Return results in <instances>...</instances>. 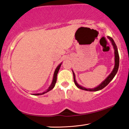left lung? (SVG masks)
<instances>
[{
  "mask_svg": "<svg viewBox=\"0 0 129 129\" xmlns=\"http://www.w3.org/2000/svg\"><path fill=\"white\" fill-rule=\"evenodd\" d=\"M108 39L110 41V42L112 43V44L113 46V48H114V62H115V64H114V68H113L112 72L110 73V75H109L108 77H106V79L103 82H102L99 86H97V87H95V88H94L90 89V88H86L84 86L80 85L77 82V81H76L75 74V73H74V72L72 71L73 74L74 82H75V85L77 86L78 88L82 89V90L89 91H95L100 90L108 85L109 84V82H110L113 79V78L114 77V76L117 74L118 70L119 64V57L118 52L117 45H116V44H115V43L114 41V40H113V39L112 38H110V36H108Z\"/></svg>",
  "mask_w": 129,
  "mask_h": 129,
  "instance_id": "left-lung-1",
  "label": "left lung"
}]
</instances>
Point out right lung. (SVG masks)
Listing matches in <instances>:
<instances>
[{"label":"right lung","instance_id":"add662e5","mask_svg":"<svg viewBox=\"0 0 129 129\" xmlns=\"http://www.w3.org/2000/svg\"><path fill=\"white\" fill-rule=\"evenodd\" d=\"M62 62H61L60 64L58 65L57 67L55 69V71H54V75H53V80H52V82L51 83V85L49 86V87L47 89V90L46 91H44V92L41 93H36V94H33V95H42L46 93L47 92H48L49 91L51 90L52 89H53L54 86H55V84H56V81H57V73L58 72V71H59V69L60 68V67L61 65Z\"/></svg>","mask_w":129,"mask_h":129}]
</instances>
